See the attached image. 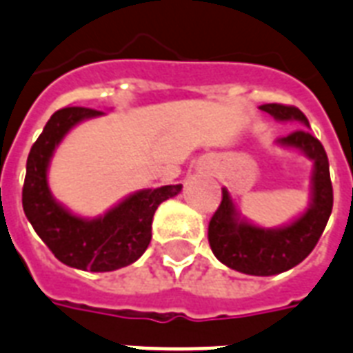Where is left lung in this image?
Segmentation results:
<instances>
[{
  "label": "left lung",
  "mask_w": 353,
  "mask_h": 353,
  "mask_svg": "<svg viewBox=\"0 0 353 353\" xmlns=\"http://www.w3.org/2000/svg\"><path fill=\"white\" fill-rule=\"evenodd\" d=\"M261 111L278 120H296L309 125L307 117L294 105L265 103ZM285 146L302 150L314 161L313 203L309 211L281 230H261L235 219L230 192L222 188V201L209 220V246L216 259L236 272L250 276H274L289 270L307 257L324 233L333 209L330 163L324 146L305 128L279 139Z\"/></svg>",
  "instance_id": "left-lung-1"
}]
</instances>
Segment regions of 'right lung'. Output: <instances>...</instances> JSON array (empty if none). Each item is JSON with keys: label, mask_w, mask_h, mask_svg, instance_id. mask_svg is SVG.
<instances>
[{"label": "right lung", "mask_w": 353, "mask_h": 353, "mask_svg": "<svg viewBox=\"0 0 353 353\" xmlns=\"http://www.w3.org/2000/svg\"><path fill=\"white\" fill-rule=\"evenodd\" d=\"M98 114L103 112L88 107H64L48 120L27 157L21 203L33 230L61 263L79 270L111 272L131 265L146 252L155 209L176 196L181 185L141 190L96 220L74 216L59 205L46 181L51 153L75 123Z\"/></svg>", "instance_id": "right-lung-1"}]
</instances>
